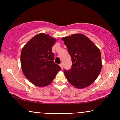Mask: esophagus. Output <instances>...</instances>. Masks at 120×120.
<instances>
[{
  "mask_svg": "<svg viewBox=\"0 0 120 120\" xmlns=\"http://www.w3.org/2000/svg\"><path fill=\"white\" fill-rule=\"evenodd\" d=\"M60 68H61L62 69H63V64L62 63H61V64H60Z\"/></svg>",
  "mask_w": 120,
  "mask_h": 120,
  "instance_id": "1",
  "label": "esophagus"
}]
</instances>
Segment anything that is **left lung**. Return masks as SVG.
<instances>
[{
	"mask_svg": "<svg viewBox=\"0 0 120 120\" xmlns=\"http://www.w3.org/2000/svg\"><path fill=\"white\" fill-rule=\"evenodd\" d=\"M62 40L68 48L72 60L71 69L64 71L67 79L77 88L89 86L98 78L102 68L99 49L82 34H72Z\"/></svg>",
	"mask_w": 120,
	"mask_h": 120,
	"instance_id": "left-lung-1",
	"label": "left lung"
}]
</instances>
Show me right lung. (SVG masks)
<instances>
[{
  "label": "right lung",
  "instance_id": "1",
  "mask_svg": "<svg viewBox=\"0 0 120 120\" xmlns=\"http://www.w3.org/2000/svg\"><path fill=\"white\" fill-rule=\"evenodd\" d=\"M56 39L45 33H39L22 48L21 68L31 83L42 87L52 82L60 67L54 63L52 47Z\"/></svg>",
  "mask_w": 120,
  "mask_h": 120
}]
</instances>
